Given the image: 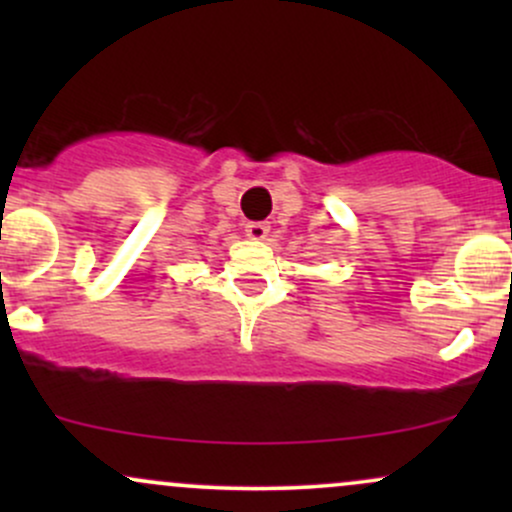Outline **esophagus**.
<instances>
[{
	"mask_svg": "<svg viewBox=\"0 0 512 512\" xmlns=\"http://www.w3.org/2000/svg\"><path fill=\"white\" fill-rule=\"evenodd\" d=\"M245 233H248L252 240H264L269 233V223L267 221H248L245 223Z\"/></svg>",
	"mask_w": 512,
	"mask_h": 512,
	"instance_id": "obj_1",
	"label": "esophagus"
}]
</instances>
